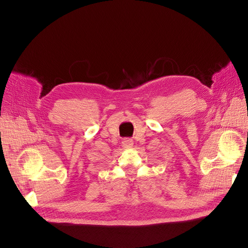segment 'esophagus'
Here are the masks:
<instances>
[{
	"mask_svg": "<svg viewBox=\"0 0 248 248\" xmlns=\"http://www.w3.org/2000/svg\"><path fill=\"white\" fill-rule=\"evenodd\" d=\"M122 144H123V147H125V148H131L133 145V141L131 139H124Z\"/></svg>",
	"mask_w": 248,
	"mask_h": 248,
	"instance_id": "obj_1",
	"label": "esophagus"
}]
</instances>
